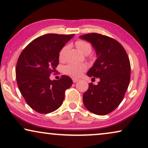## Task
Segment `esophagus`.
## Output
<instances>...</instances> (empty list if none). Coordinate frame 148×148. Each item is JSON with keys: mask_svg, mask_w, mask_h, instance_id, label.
I'll use <instances>...</instances> for the list:
<instances>
[{"mask_svg": "<svg viewBox=\"0 0 148 148\" xmlns=\"http://www.w3.org/2000/svg\"><path fill=\"white\" fill-rule=\"evenodd\" d=\"M72 80H73V82H74V83H75V82H78V80H78V78H72Z\"/></svg>", "mask_w": 148, "mask_h": 148, "instance_id": "esophagus-1", "label": "esophagus"}]
</instances>
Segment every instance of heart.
I'll use <instances>...</instances> for the list:
<instances>
[{"label": "heart", "instance_id": "b5f03b06", "mask_svg": "<svg viewBox=\"0 0 148 148\" xmlns=\"http://www.w3.org/2000/svg\"><path fill=\"white\" fill-rule=\"evenodd\" d=\"M76 46L79 49L80 52L83 54H89L91 51V46L88 42L84 40H78L76 42ZM68 46H65L61 49L59 53V59L61 61L64 60L66 56V53L68 50ZM86 69V66L84 64H69L64 66V72L66 74L72 76V77H78L82 74V73Z\"/></svg>", "mask_w": 148, "mask_h": 148}]
</instances>
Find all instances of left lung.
Returning a JSON list of instances; mask_svg holds the SVG:
<instances>
[{
  "label": "left lung",
  "mask_w": 148,
  "mask_h": 148,
  "mask_svg": "<svg viewBox=\"0 0 148 148\" xmlns=\"http://www.w3.org/2000/svg\"><path fill=\"white\" fill-rule=\"evenodd\" d=\"M80 38L92 45L97 56L86 74L100 80L97 85L88 84V90L82 96L84 105L92 113L106 115L119 106L129 85V57L123 47L110 37L90 33Z\"/></svg>",
  "instance_id": "obj_1"
}]
</instances>
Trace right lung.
Segmentation results:
<instances>
[{"mask_svg":"<svg viewBox=\"0 0 148 148\" xmlns=\"http://www.w3.org/2000/svg\"><path fill=\"white\" fill-rule=\"evenodd\" d=\"M74 34H47L27 45L17 62L16 80L19 89L29 107L37 112L48 114L58 110L64 100L65 90L72 80L63 75L51 80L59 64V53Z\"/></svg>","mask_w":148,"mask_h":148,"instance_id":"obj_1","label":"right lung"}]
</instances>
